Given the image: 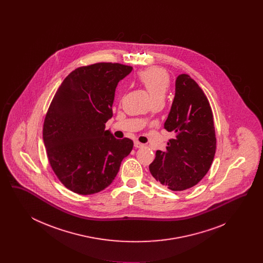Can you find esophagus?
Masks as SVG:
<instances>
[{"label":"esophagus","mask_w":263,"mask_h":263,"mask_svg":"<svg viewBox=\"0 0 263 263\" xmlns=\"http://www.w3.org/2000/svg\"><path fill=\"white\" fill-rule=\"evenodd\" d=\"M134 146H135L136 148H142V147H144V144H142V143H140V142H138V141H135V142H134Z\"/></svg>","instance_id":"1"}]
</instances>
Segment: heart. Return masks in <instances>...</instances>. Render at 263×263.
<instances>
[{
  "instance_id": "1",
  "label": "heart",
  "mask_w": 263,
  "mask_h": 263,
  "mask_svg": "<svg viewBox=\"0 0 263 263\" xmlns=\"http://www.w3.org/2000/svg\"><path fill=\"white\" fill-rule=\"evenodd\" d=\"M138 79L150 93L152 100L164 98L170 86V76L163 69L158 67L149 68L142 71L138 76Z\"/></svg>"
}]
</instances>
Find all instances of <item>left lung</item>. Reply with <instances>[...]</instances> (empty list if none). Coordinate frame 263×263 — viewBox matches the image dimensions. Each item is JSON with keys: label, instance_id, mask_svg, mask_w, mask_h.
<instances>
[{"label": "left lung", "instance_id": "left-lung-1", "mask_svg": "<svg viewBox=\"0 0 263 263\" xmlns=\"http://www.w3.org/2000/svg\"><path fill=\"white\" fill-rule=\"evenodd\" d=\"M164 129L174 132L165 151H157L149 165L153 177L174 191L196 185L208 173L216 153L210 103L198 84L186 74L175 81V96Z\"/></svg>", "mask_w": 263, "mask_h": 263}]
</instances>
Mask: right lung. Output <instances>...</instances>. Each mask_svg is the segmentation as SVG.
Masks as SVG:
<instances>
[{
  "instance_id": "right-lung-1",
  "label": "right lung",
  "mask_w": 263,
  "mask_h": 263,
  "mask_svg": "<svg viewBox=\"0 0 263 263\" xmlns=\"http://www.w3.org/2000/svg\"><path fill=\"white\" fill-rule=\"evenodd\" d=\"M131 66L97 63L80 67L57 89L43 124L51 167L71 191L89 195L107 187L133 141L113 137L105 123L112 117L115 88Z\"/></svg>"
}]
</instances>
